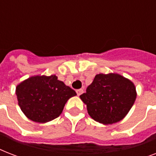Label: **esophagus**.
I'll return each instance as SVG.
<instances>
[{"label":"esophagus","mask_w":156,"mask_h":156,"mask_svg":"<svg viewBox=\"0 0 156 156\" xmlns=\"http://www.w3.org/2000/svg\"><path fill=\"white\" fill-rule=\"evenodd\" d=\"M76 92H77V95L79 96V95H81L83 93V89H78V90H76Z\"/></svg>","instance_id":"1"}]
</instances>
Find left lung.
<instances>
[{
    "mask_svg": "<svg viewBox=\"0 0 156 156\" xmlns=\"http://www.w3.org/2000/svg\"><path fill=\"white\" fill-rule=\"evenodd\" d=\"M136 97L133 82L116 73L96 74L87 92L80 95L90 117L103 125L121 121L131 109Z\"/></svg>",
    "mask_w": 156,
    "mask_h": 156,
    "instance_id": "1",
    "label": "left lung"
}]
</instances>
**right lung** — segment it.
I'll return each mask as SVG.
<instances>
[{
    "label": "right lung",
    "instance_id": "obj_1",
    "mask_svg": "<svg viewBox=\"0 0 156 156\" xmlns=\"http://www.w3.org/2000/svg\"><path fill=\"white\" fill-rule=\"evenodd\" d=\"M21 110L28 119L46 123L58 117L69 99L76 92L56 75H35L16 87Z\"/></svg>",
    "mask_w": 156,
    "mask_h": 156
}]
</instances>
